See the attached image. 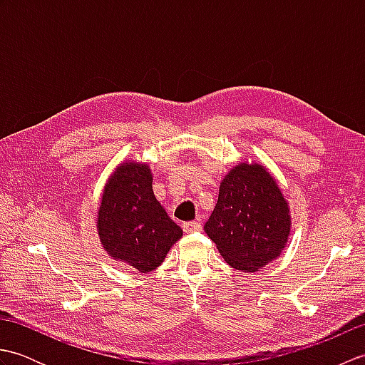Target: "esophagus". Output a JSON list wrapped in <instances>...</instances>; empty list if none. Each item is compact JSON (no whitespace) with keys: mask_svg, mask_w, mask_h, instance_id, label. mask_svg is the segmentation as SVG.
<instances>
[{"mask_svg":"<svg viewBox=\"0 0 365 365\" xmlns=\"http://www.w3.org/2000/svg\"><path fill=\"white\" fill-rule=\"evenodd\" d=\"M200 227H202V224H200V221H199V220H196V221H188V222H183V230L187 232V234H191V232L200 230Z\"/></svg>","mask_w":365,"mask_h":365,"instance_id":"34e87169","label":"esophagus"}]
</instances>
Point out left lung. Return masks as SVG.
I'll return each instance as SVG.
<instances>
[{
    "label": "left lung",
    "instance_id": "obj_1",
    "mask_svg": "<svg viewBox=\"0 0 365 365\" xmlns=\"http://www.w3.org/2000/svg\"><path fill=\"white\" fill-rule=\"evenodd\" d=\"M290 208L259 163H240L220 185L204 230L232 268L254 273L277 259L290 235Z\"/></svg>",
    "mask_w": 365,
    "mask_h": 365
}]
</instances>
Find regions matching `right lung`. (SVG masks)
Returning a JSON list of instances; mask_svg holds the SVG:
<instances>
[{
	"label": "right lung",
	"mask_w": 365,
	"mask_h": 365,
	"mask_svg": "<svg viewBox=\"0 0 365 365\" xmlns=\"http://www.w3.org/2000/svg\"><path fill=\"white\" fill-rule=\"evenodd\" d=\"M97 230L105 251L139 273L160 267L183 234L153 195L150 168L138 161L122 163L108 178Z\"/></svg>",
	"instance_id": "right-lung-1"
}]
</instances>
